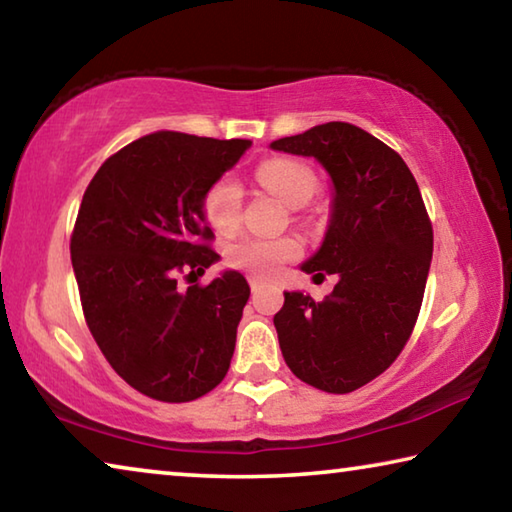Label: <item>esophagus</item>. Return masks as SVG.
Listing matches in <instances>:
<instances>
[{
	"label": "esophagus",
	"instance_id": "esophagus-1",
	"mask_svg": "<svg viewBox=\"0 0 512 512\" xmlns=\"http://www.w3.org/2000/svg\"><path fill=\"white\" fill-rule=\"evenodd\" d=\"M248 282H250V289H253V291H259V289L266 287V282L262 280V277H255V275H250Z\"/></svg>",
	"mask_w": 512,
	"mask_h": 512
}]
</instances>
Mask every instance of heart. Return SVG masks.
Here are the masks:
<instances>
[{"instance_id": "heart-1", "label": "heart", "mask_w": 512, "mask_h": 512, "mask_svg": "<svg viewBox=\"0 0 512 512\" xmlns=\"http://www.w3.org/2000/svg\"><path fill=\"white\" fill-rule=\"evenodd\" d=\"M257 178L264 187L282 198L291 207L305 205L316 194L318 180L314 171L296 160H268L257 169ZM241 201H244V189L237 178L223 176L221 180L207 189L203 210L216 232L228 235L239 225ZM300 253V244L291 237L282 239H262L246 237L235 241L228 248V262L241 271L268 277L273 275L284 262H289Z\"/></svg>"}]
</instances>
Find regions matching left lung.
Here are the masks:
<instances>
[{"label":"left lung","instance_id":"left-lung-1","mask_svg":"<svg viewBox=\"0 0 512 512\" xmlns=\"http://www.w3.org/2000/svg\"><path fill=\"white\" fill-rule=\"evenodd\" d=\"M271 149L314 158L332 180L323 244L300 271L339 280L323 302L284 291L273 318L282 357L309 386L352 393L391 366L413 332L433 253L429 216L406 162L348 121Z\"/></svg>","mask_w":512,"mask_h":512}]
</instances>
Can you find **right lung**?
Segmentation results:
<instances>
[{"mask_svg": "<svg viewBox=\"0 0 512 512\" xmlns=\"http://www.w3.org/2000/svg\"><path fill=\"white\" fill-rule=\"evenodd\" d=\"M250 140L178 131L144 135L101 164L83 194L72 266L85 320L121 379L160 402L219 386L250 296L232 268L207 287H178L219 262L203 201Z\"/></svg>", "mask_w": 512, "mask_h": 512, "instance_id": "1", "label": "right lung"}]
</instances>
